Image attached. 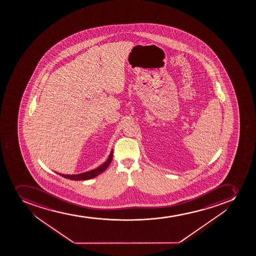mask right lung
Here are the masks:
<instances>
[{
	"instance_id": "add662e5",
	"label": "right lung",
	"mask_w": 256,
	"mask_h": 256,
	"mask_svg": "<svg viewBox=\"0 0 256 256\" xmlns=\"http://www.w3.org/2000/svg\"><path fill=\"white\" fill-rule=\"evenodd\" d=\"M112 154H114V150H112L109 157L108 158L106 162L102 164L101 166H99L98 168H96L95 170H90L88 172H82L79 174H58L59 175H61L62 177L65 178H68L71 180H88L94 178L96 177L98 175L101 174L102 172H104L105 170L108 168L110 164H111L112 160Z\"/></svg>"
}]
</instances>
